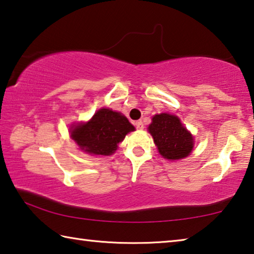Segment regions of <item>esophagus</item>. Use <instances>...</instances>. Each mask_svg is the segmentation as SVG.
Segmentation results:
<instances>
[{
	"label": "esophagus",
	"instance_id": "1",
	"mask_svg": "<svg viewBox=\"0 0 254 254\" xmlns=\"http://www.w3.org/2000/svg\"><path fill=\"white\" fill-rule=\"evenodd\" d=\"M134 124H135V127L137 128H140V130H142V128L144 127V124H143L142 121H141V120H140V121H136Z\"/></svg>",
	"mask_w": 254,
	"mask_h": 254
}]
</instances>
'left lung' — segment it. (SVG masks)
<instances>
[{
	"mask_svg": "<svg viewBox=\"0 0 254 254\" xmlns=\"http://www.w3.org/2000/svg\"><path fill=\"white\" fill-rule=\"evenodd\" d=\"M148 131L153 137L159 153L168 160L186 158L194 148V136L176 115L156 114Z\"/></svg>",
	"mask_w": 254,
	"mask_h": 254,
	"instance_id": "1",
	"label": "left lung"
}]
</instances>
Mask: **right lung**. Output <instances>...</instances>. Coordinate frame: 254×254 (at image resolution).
Segmentation results:
<instances>
[{"mask_svg": "<svg viewBox=\"0 0 254 254\" xmlns=\"http://www.w3.org/2000/svg\"><path fill=\"white\" fill-rule=\"evenodd\" d=\"M135 128L120 112L98 110L88 122L70 127V136L80 150L93 156H111L128 132Z\"/></svg>", "mask_w": 254, "mask_h": 254, "instance_id": "add662e5", "label": "right lung"}]
</instances>
